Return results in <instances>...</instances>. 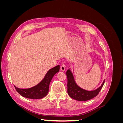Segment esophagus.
Instances as JSON below:
<instances>
[{"label": "esophagus", "mask_w": 123, "mask_h": 123, "mask_svg": "<svg viewBox=\"0 0 123 123\" xmlns=\"http://www.w3.org/2000/svg\"><path fill=\"white\" fill-rule=\"evenodd\" d=\"M61 70L62 71H64L66 70V66L65 63H62V65L61 66Z\"/></svg>", "instance_id": "esophagus-1"}]
</instances>
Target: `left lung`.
<instances>
[{"mask_svg": "<svg viewBox=\"0 0 123 123\" xmlns=\"http://www.w3.org/2000/svg\"><path fill=\"white\" fill-rule=\"evenodd\" d=\"M68 79V93L71 98L79 101H86L90 100L98 95L103 86L105 80L103 81L101 86L93 91H87L78 86L74 80L73 75L70 70L66 72Z\"/></svg>", "mask_w": 123, "mask_h": 123, "instance_id": "1", "label": "left lung"}]
</instances>
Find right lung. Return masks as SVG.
<instances>
[{
	"label": "right lung",
	"mask_w": 123,
	"mask_h": 123,
	"mask_svg": "<svg viewBox=\"0 0 123 123\" xmlns=\"http://www.w3.org/2000/svg\"><path fill=\"white\" fill-rule=\"evenodd\" d=\"M59 65L50 69L40 83L35 86L29 89H19L15 87L16 91L23 97L31 99H41L47 95L49 89V85L53 77L57 73Z\"/></svg>",
	"instance_id": "add662e5"
}]
</instances>
